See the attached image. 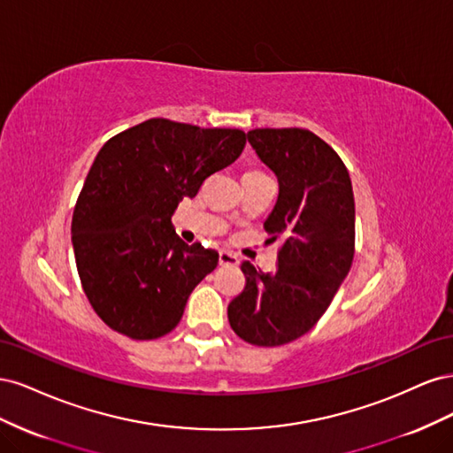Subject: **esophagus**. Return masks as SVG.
<instances>
[{
  "label": "esophagus",
  "instance_id": "obj_1",
  "mask_svg": "<svg viewBox=\"0 0 453 453\" xmlns=\"http://www.w3.org/2000/svg\"><path fill=\"white\" fill-rule=\"evenodd\" d=\"M238 263H240V260L234 253H230V251L219 253V265H221V266H236Z\"/></svg>",
  "mask_w": 453,
  "mask_h": 453
}]
</instances>
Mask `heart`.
Listing matches in <instances>:
<instances>
[{"mask_svg": "<svg viewBox=\"0 0 453 453\" xmlns=\"http://www.w3.org/2000/svg\"><path fill=\"white\" fill-rule=\"evenodd\" d=\"M248 173H260V172H248Z\"/></svg>", "mask_w": 453, "mask_h": 453, "instance_id": "b5f03b06", "label": "heart"}]
</instances>
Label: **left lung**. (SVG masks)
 I'll list each match as a JSON object with an SVG mask.
<instances>
[{
	"mask_svg": "<svg viewBox=\"0 0 453 453\" xmlns=\"http://www.w3.org/2000/svg\"><path fill=\"white\" fill-rule=\"evenodd\" d=\"M248 140L276 173L278 202L265 221L281 242L276 272L243 260V291L228 304V323L253 346H283L319 321L346 280L355 253V200L336 150L304 128H257Z\"/></svg>",
	"mask_w": 453,
	"mask_h": 453,
	"instance_id": "left-lung-1",
	"label": "left lung"
}]
</instances>
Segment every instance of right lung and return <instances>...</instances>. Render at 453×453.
Wrapping results in <instances>:
<instances>
[{"instance_id":"add662e5","label":"right lung","mask_w":453,"mask_h":453,"mask_svg":"<svg viewBox=\"0 0 453 453\" xmlns=\"http://www.w3.org/2000/svg\"><path fill=\"white\" fill-rule=\"evenodd\" d=\"M243 147L242 130L168 119H149L105 142L77 198L72 242L81 285L107 326L155 340L181 321L219 253L180 240L172 215Z\"/></svg>"}]
</instances>
